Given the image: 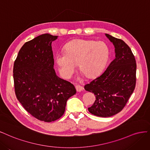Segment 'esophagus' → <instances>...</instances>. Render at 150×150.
<instances>
[{
	"label": "esophagus",
	"mask_w": 150,
	"mask_h": 150,
	"mask_svg": "<svg viewBox=\"0 0 150 150\" xmlns=\"http://www.w3.org/2000/svg\"><path fill=\"white\" fill-rule=\"evenodd\" d=\"M75 88H76V90L77 91H78V92H80V91L83 90V87H82V86H80V85H76Z\"/></svg>",
	"instance_id": "34e87169"
}]
</instances>
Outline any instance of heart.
<instances>
[{
	"instance_id": "heart-1",
	"label": "heart",
	"mask_w": 150,
	"mask_h": 150,
	"mask_svg": "<svg viewBox=\"0 0 150 150\" xmlns=\"http://www.w3.org/2000/svg\"><path fill=\"white\" fill-rule=\"evenodd\" d=\"M65 51L56 53L55 60L60 75L70 79L78 64L79 69L88 77L102 70L109 56V49L103 42L74 39L67 43Z\"/></svg>"
}]
</instances>
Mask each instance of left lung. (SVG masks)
<instances>
[{"label": "left lung", "instance_id": "left-lung-1", "mask_svg": "<svg viewBox=\"0 0 150 150\" xmlns=\"http://www.w3.org/2000/svg\"><path fill=\"white\" fill-rule=\"evenodd\" d=\"M115 47V58L102 74L85 85V90L95 94L96 100L89 112L109 117L122 110L136 85L137 64L128 45L122 40L105 33Z\"/></svg>", "mask_w": 150, "mask_h": 150}]
</instances>
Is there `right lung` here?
Segmentation results:
<instances>
[{
	"label": "right lung",
	"instance_id": "1",
	"mask_svg": "<svg viewBox=\"0 0 150 150\" xmlns=\"http://www.w3.org/2000/svg\"><path fill=\"white\" fill-rule=\"evenodd\" d=\"M57 38L44 33L25 43L13 65L17 100L33 117L45 122L60 118L67 100L76 92L74 85L59 78L54 69L51 45Z\"/></svg>",
	"mask_w": 150,
	"mask_h": 150
}]
</instances>
